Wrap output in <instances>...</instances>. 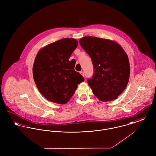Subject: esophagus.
I'll return each mask as SVG.
<instances>
[{"mask_svg":"<svg viewBox=\"0 0 156 156\" xmlns=\"http://www.w3.org/2000/svg\"><path fill=\"white\" fill-rule=\"evenodd\" d=\"M80 73L81 74V75H82V76H83V77H84V73H83V71H80Z\"/></svg>","mask_w":156,"mask_h":156,"instance_id":"34e87169","label":"esophagus"}]
</instances>
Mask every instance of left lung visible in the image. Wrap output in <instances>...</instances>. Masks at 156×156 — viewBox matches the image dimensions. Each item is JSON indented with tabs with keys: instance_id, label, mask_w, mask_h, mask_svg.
Segmentation results:
<instances>
[{
	"instance_id": "8db88e82",
	"label": "left lung",
	"mask_w": 156,
	"mask_h": 156,
	"mask_svg": "<svg viewBox=\"0 0 156 156\" xmlns=\"http://www.w3.org/2000/svg\"><path fill=\"white\" fill-rule=\"evenodd\" d=\"M94 66L92 77L87 80L94 95L102 101L115 100L126 88L130 67L127 55L114 41L96 37L80 39Z\"/></svg>"
}]
</instances>
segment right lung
<instances>
[{"instance_id":"add662e5","label":"right lung","mask_w":156,"mask_h":156,"mask_svg":"<svg viewBox=\"0 0 156 156\" xmlns=\"http://www.w3.org/2000/svg\"><path fill=\"white\" fill-rule=\"evenodd\" d=\"M78 45L77 40L64 38L40 50L34 61L33 77L40 93L50 101L64 105L84 81L74 70L75 62L69 61Z\"/></svg>"}]
</instances>
